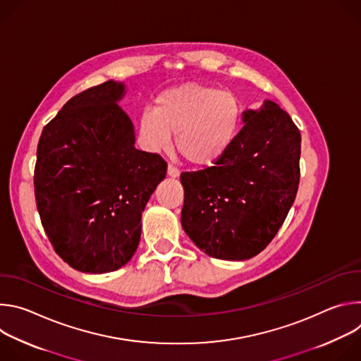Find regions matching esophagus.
I'll return each instance as SVG.
<instances>
[{"label": "esophagus", "instance_id": "esophagus-1", "mask_svg": "<svg viewBox=\"0 0 361 361\" xmlns=\"http://www.w3.org/2000/svg\"><path fill=\"white\" fill-rule=\"evenodd\" d=\"M167 176L171 177V178H178V177H180V171H178L174 166L169 164V167H167Z\"/></svg>", "mask_w": 361, "mask_h": 361}]
</instances>
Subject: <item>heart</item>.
<instances>
[{"mask_svg": "<svg viewBox=\"0 0 361 361\" xmlns=\"http://www.w3.org/2000/svg\"><path fill=\"white\" fill-rule=\"evenodd\" d=\"M240 120L234 94L188 82L163 91L154 110L142 111L138 128L148 151H167L176 134V147L191 166L212 167L233 144Z\"/></svg>", "mask_w": 361, "mask_h": 361, "instance_id": "b5f03b06", "label": "heart"}]
</instances>
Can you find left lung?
I'll return each mask as SVG.
<instances>
[{
	"instance_id": "8db88e82",
	"label": "left lung",
	"mask_w": 361,
	"mask_h": 361,
	"mask_svg": "<svg viewBox=\"0 0 361 361\" xmlns=\"http://www.w3.org/2000/svg\"><path fill=\"white\" fill-rule=\"evenodd\" d=\"M243 128L224 156L183 173L181 226L207 255L243 262L263 251L283 226L300 181L301 135L274 101L243 111Z\"/></svg>"
}]
</instances>
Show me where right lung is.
Returning <instances> with one entry per match:
<instances>
[{"label": "right lung", "mask_w": 361, "mask_h": 361, "mask_svg": "<svg viewBox=\"0 0 361 361\" xmlns=\"http://www.w3.org/2000/svg\"><path fill=\"white\" fill-rule=\"evenodd\" d=\"M126 92L114 80L82 91L38 141L41 223L56 252L81 273L116 271L133 259L145 204L167 173L159 154L135 148L134 124L118 106Z\"/></svg>", "instance_id": "add662e5"}]
</instances>
